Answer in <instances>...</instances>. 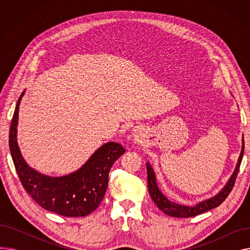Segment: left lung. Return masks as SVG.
<instances>
[{"mask_svg":"<svg viewBox=\"0 0 250 250\" xmlns=\"http://www.w3.org/2000/svg\"><path fill=\"white\" fill-rule=\"evenodd\" d=\"M244 153V140H242V150L239 156L238 163L237 166H236L234 172L232 176L230 177L229 181L227 182V185L225 188H223L216 196L214 198L208 199L207 201H204L200 204H198L194 207H188V206H181L175 203L170 202L166 196L160 191V189L157 187V182L155 178V173L153 171V169L149 163H147V173H148V189L149 193L151 195V198L153 202L156 204V206L159 208V209L168 215L174 218H189V217H194L196 215H200L202 213H205L208 209H212L218 206H220L223 202H224L231 190L233 189V187L235 185V180L236 177H237L240 164L242 161V157Z\"/></svg>","mask_w":250,"mask_h":250,"instance_id":"1","label":"left lung"}]
</instances>
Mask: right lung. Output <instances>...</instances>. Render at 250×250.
<instances>
[{
	"label": "right lung",
	"instance_id": "right-lung-1",
	"mask_svg": "<svg viewBox=\"0 0 250 250\" xmlns=\"http://www.w3.org/2000/svg\"><path fill=\"white\" fill-rule=\"evenodd\" d=\"M21 94L13 114L9 146L16 172L24 189L44 209L63 217H85L98 208L108 186L113 163L125 152L118 143L101 146L77 171L62 177H50L28 167L17 144V124Z\"/></svg>",
	"mask_w": 250,
	"mask_h": 250
}]
</instances>
